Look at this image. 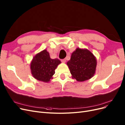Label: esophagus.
I'll list each match as a JSON object with an SVG mask.
<instances>
[{
    "label": "esophagus",
    "instance_id": "1",
    "mask_svg": "<svg viewBox=\"0 0 125 125\" xmlns=\"http://www.w3.org/2000/svg\"><path fill=\"white\" fill-rule=\"evenodd\" d=\"M61 62H62V63H65V62H66V59H62V60H61Z\"/></svg>",
    "mask_w": 125,
    "mask_h": 125
}]
</instances>
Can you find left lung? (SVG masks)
<instances>
[{
	"instance_id": "1",
	"label": "left lung",
	"mask_w": 125,
	"mask_h": 125,
	"mask_svg": "<svg viewBox=\"0 0 125 125\" xmlns=\"http://www.w3.org/2000/svg\"><path fill=\"white\" fill-rule=\"evenodd\" d=\"M96 63L95 57L89 50L77 48L67 64L73 78L78 81H84L94 76Z\"/></svg>"
}]
</instances>
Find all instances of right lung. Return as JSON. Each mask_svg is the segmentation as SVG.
Returning <instances> with one entry per match:
<instances>
[{
  "instance_id": "add662e5",
  "label": "right lung",
  "mask_w": 125,
  "mask_h": 125,
  "mask_svg": "<svg viewBox=\"0 0 125 125\" xmlns=\"http://www.w3.org/2000/svg\"><path fill=\"white\" fill-rule=\"evenodd\" d=\"M61 61L51 59L46 50L37 54L31 63L32 75L36 79L45 82L49 81L55 73V70Z\"/></svg>"
}]
</instances>
